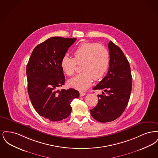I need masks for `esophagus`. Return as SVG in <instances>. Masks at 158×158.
Listing matches in <instances>:
<instances>
[{"label": "esophagus", "mask_w": 158, "mask_h": 158, "mask_svg": "<svg viewBox=\"0 0 158 158\" xmlns=\"http://www.w3.org/2000/svg\"><path fill=\"white\" fill-rule=\"evenodd\" d=\"M85 95H86V94L84 92H80V97H83Z\"/></svg>", "instance_id": "34e87169"}]
</instances>
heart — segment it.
<instances>
[{
  "label": "heart",
  "instance_id": "1",
  "mask_svg": "<svg viewBox=\"0 0 158 158\" xmlns=\"http://www.w3.org/2000/svg\"><path fill=\"white\" fill-rule=\"evenodd\" d=\"M74 58L64 55L61 60V67L68 76L75 72L77 64H81L82 73L68 81L69 85L77 90L87 89L93 80L102 79L110 64V54L104 45L85 42L78 45L73 52Z\"/></svg>",
  "mask_w": 158,
  "mask_h": 158
}]
</instances>
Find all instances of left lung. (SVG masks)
<instances>
[{
	"mask_svg": "<svg viewBox=\"0 0 158 158\" xmlns=\"http://www.w3.org/2000/svg\"><path fill=\"white\" fill-rule=\"evenodd\" d=\"M108 46L110 58L108 73L93 88L104 92L102 95H98V104L90 110L92 117L101 123L115 120L120 116L127 105L132 88L131 69L127 58L111 41Z\"/></svg>",
	"mask_w": 158,
	"mask_h": 158,
	"instance_id": "1",
	"label": "left lung"
}]
</instances>
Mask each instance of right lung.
Instances as JSON below:
<instances>
[{
    "label": "right lung",
    "mask_w": 158,
    "mask_h": 158,
    "mask_svg": "<svg viewBox=\"0 0 158 158\" xmlns=\"http://www.w3.org/2000/svg\"><path fill=\"white\" fill-rule=\"evenodd\" d=\"M75 38L54 37L37 45L27 66L28 92L38 114L46 119L58 121L66 118L72 111L71 102L79 97L73 88H59L65 77L60 63Z\"/></svg>",
    "instance_id": "1"
}]
</instances>
